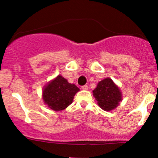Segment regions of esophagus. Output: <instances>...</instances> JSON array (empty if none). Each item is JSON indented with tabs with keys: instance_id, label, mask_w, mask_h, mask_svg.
Returning <instances> with one entry per match:
<instances>
[{
	"instance_id": "esophagus-1",
	"label": "esophagus",
	"mask_w": 158,
	"mask_h": 158,
	"mask_svg": "<svg viewBox=\"0 0 158 158\" xmlns=\"http://www.w3.org/2000/svg\"><path fill=\"white\" fill-rule=\"evenodd\" d=\"M82 90H88L89 89V86L87 85H82Z\"/></svg>"
}]
</instances>
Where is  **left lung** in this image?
<instances>
[{"mask_svg": "<svg viewBox=\"0 0 158 158\" xmlns=\"http://www.w3.org/2000/svg\"><path fill=\"white\" fill-rule=\"evenodd\" d=\"M92 92L98 106L104 111L114 109L122 100L120 89L110 78L100 81Z\"/></svg>", "mask_w": 158, "mask_h": 158, "instance_id": "obj_1", "label": "left lung"}]
</instances>
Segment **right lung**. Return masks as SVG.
Segmentation results:
<instances>
[{"label": "right lung", "instance_id": "add662e5", "mask_svg": "<svg viewBox=\"0 0 158 158\" xmlns=\"http://www.w3.org/2000/svg\"><path fill=\"white\" fill-rule=\"evenodd\" d=\"M79 89L75 84L68 82L67 79L59 75L48 82L43 90L44 103L53 111H62L68 107Z\"/></svg>", "mask_w": 158, "mask_h": 158}]
</instances>
